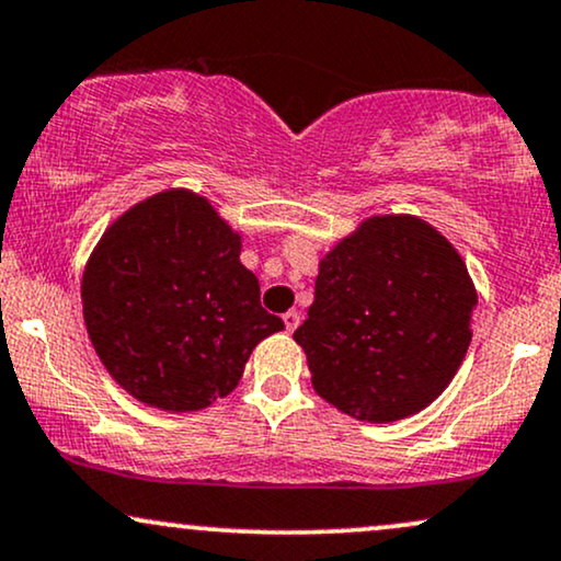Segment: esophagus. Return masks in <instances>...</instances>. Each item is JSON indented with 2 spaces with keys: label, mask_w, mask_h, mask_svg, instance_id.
Instances as JSON below:
<instances>
[{
  "label": "esophagus",
  "mask_w": 561,
  "mask_h": 561,
  "mask_svg": "<svg viewBox=\"0 0 561 561\" xmlns=\"http://www.w3.org/2000/svg\"><path fill=\"white\" fill-rule=\"evenodd\" d=\"M282 321H285L287 332H295V329L300 327V313H298V310H287V313L282 316Z\"/></svg>",
  "instance_id": "1"
}]
</instances>
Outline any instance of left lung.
Returning <instances> with one entry per match:
<instances>
[{
	"label": "left lung",
	"instance_id": "8db88e82",
	"mask_svg": "<svg viewBox=\"0 0 561 561\" xmlns=\"http://www.w3.org/2000/svg\"><path fill=\"white\" fill-rule=\"evenodd\" d=\"M476 306L447 238L415 216H374L321 261L295 342L319 397L357 421L391 423L449 387Z\"/></svg>",
	"mask_w": 561,
	"mask_h": 561
}]
</instances>
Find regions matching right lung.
<instances>
[{
    "label": "right lung",
    "instance_id": "obj_1",
    "mask_svg": "<svg viewBox=\"0 0 561 561\" xmlns=\"http://www.w3.org/2000/svg\"><path fill=\"white\" fill-rule=\"evenodd\" d=\"M83 319L114 381L174 413L227 397L253 347L285 329L261 308L240 234L187 191L151 195L106 229L83 274Z\"/></svg>",
    "mask_w": 561,
    "mask_h": 561
}]
</instances>
